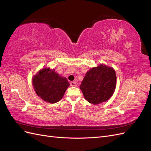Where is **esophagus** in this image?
<instances>
[{"instance_id":"1","label":"esophagus","mask_w":151,"mask_h":151,"mask_svg":"<svg viewBox=\"0 0 151 151\" xmlns=\"http://www.w3.org/2000/svg\"><path fill=\"white\" fill-rule=\"evenodd\" d=\"M70 86H73V87H76V86H77V84H76V83H75V82L72 81V82H70Z\"/></svg>"}]
</instances>
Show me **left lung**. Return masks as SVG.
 Listing matches in <instances>:
<instances>
[{
    "mask_svg": "<svg viewBox=\"0 0 151 151\" xmlns=\"http://www.w3.org/2000/svg\"><path fill=\"white\" fill-rule=\"evenodd\" d=\"M115 70L106 65H99L87 72L80 89L89 103L98 104L106 101L115 90Z\"/></svg>",
    "mask_w": 151,
    "mask_h": 151,
    "instance_id": "8db88e82",
    "label": "left lung"
}]
</instances>
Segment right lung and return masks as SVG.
Wrapping results in <instances>:
<instances>
[{"label":"right lung","instance_id":"right-lung-1","mask_svg":"<svg viewBox=\"0 0 151 151\" xmlns=\"http://www.w3.org/2000/svg\"><path fill=\"white\" fill-rule=\"evenodd\" d=\"M33 85L36 94L45 101L55 103L63 98L70 84L54 69L44 68L33 76Z\"/></svg>","mask_w":151,"mask_h":151}]
</instances>
